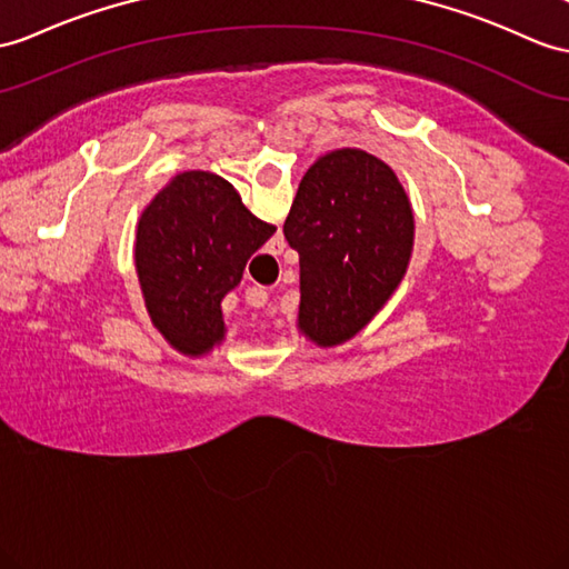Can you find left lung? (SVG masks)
<instances>
[{
	"label": "left lung",
	"instance_id": "left-lung-1",
	"mask_svg": "<svg viewBox=\"0 0 569 569\" xmlns=\"http://www.w3.org/2000/svg\"><path fill=\"white\" fill-rule=\"evenodd\" d=\"M299 253L297 328L318 348L352 340L403 282L415 243L406 188L365 149H332L303 173L284 219Z\"/></svg>",
	"mask_w": 569,
	"mask_h": 569
}]
</instances>
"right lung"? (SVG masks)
<instances>
[{
	"label": "right lung",
	"instance_id": "obj_1",
	"mask_svg": "<svg viewBox=\"0 0 569 569\" xmlns=\"http://www.w3.org/2000/svg\"><path fill=\"white\" fill-rule=\"evenodd\" d=\"M274 231L210 171L173 176L144 207L134 268L151 323L176 352L198 359L224 342L221 299Z\"/></svg>",
	"mask_w": 569,
	"mask_h": 569
}]
</instances>
